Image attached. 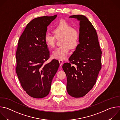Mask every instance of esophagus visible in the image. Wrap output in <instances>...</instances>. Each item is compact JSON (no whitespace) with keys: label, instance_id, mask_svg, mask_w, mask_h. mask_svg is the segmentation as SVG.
<instances>
[{"label":"esophagus","instance_id":"obj_1","mask_svg":"<svg viewBox=\"0 0 120 120\" xmlns=\"http://www.w3.org/2000/svg\"><path fill=\"white\" fill-rule=\"evenodd\" d=\"M58 61H59V64H60V65L61 66L62 65L63 63V61L62 60H61V59H60Z\"/></svg>","mask_w":120,"mask_h":120}]
</instances>
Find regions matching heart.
<instances>
[{
	"instance_id": "1",
	"label": "heart",
	"mask_w": 120,
	"mask_h": 120,
	"mask_svg": "<svg viewBox=\"0 0 120 120\" xmlns=\"http://www.w3.org/2000/svg\"><path fill=\"white\" fill-rule=\"evenodd\" d=\"M54 36L46 34L44 41L47 46L54 48L56 45V38L61 39L60 47L53 51L52 56L57 59H64L69 54L70 48L74 49L78 45L80 39V32L78 29L65 21L58 23L52 29Z\"/></svg>"
}]
</instances>
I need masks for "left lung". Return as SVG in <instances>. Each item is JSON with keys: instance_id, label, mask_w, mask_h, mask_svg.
Wrapping results in <instances>:
<instances>
[{"instance_id": "8db88e82", "label": "left lung", "mask_w": 120, "mask_h": 120, "mask_svg": "<svg viewBox=\"0 0 120 120\" xmlns=\"http://www.w3.org/2000/svg\"><path fill=\"white\" fill-rule=\"evenodd\" d=\"M69 18L80 21V43L69 57V62L62 67L67 77L68 94L78 98L86 95L96 83L101 68V51L96 30L86 17L77 15Z\"/></svg>"}]
</instances>
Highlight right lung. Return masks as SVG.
Returning a JSON list of instances; mask_svg holds the SVG:
<instances>
[{"label":"right lung","instance_id":"obj_1","mask_svg":"<svg viewBox=\"0 0 120 120\" xmlns=\"http://www.w3.org/2000/svg\"><path fill=\"white\" fill-rule=\"evenodd\" d=\"M56 16H44L33 19L19 40L15 71L24 91L35 98H42L49 94L52 79L59 66L56 59L45 64L50 56L45 36L47 26Z\"/></svg>","mask_w":120,"mask_h":120}]
</instances>
